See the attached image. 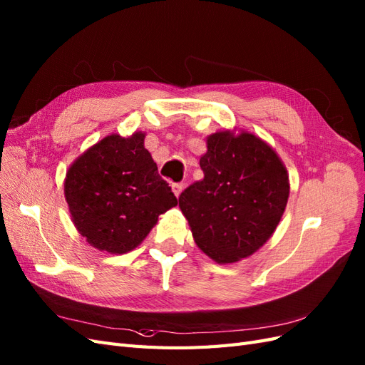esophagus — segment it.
Instances as JSON below:
<instances>
[{
  "instance_id": "esophagus-1",
  "label": "esophagus",
  "mask_w": 365,
  "mask_h": 365,
  "mask_svg": "<svg viewBox=\"0 0 365 365\" xmlns=\"http://www.w3.org/2000/svg\"><path fill=\"white\" fill-rule=\"evenodd\" d=\"M182 191H183V183H174L173 185V192L175 194V197H179Z\"/></svg>"
}]
</instances>
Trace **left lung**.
<instances>
[{
	"mask_svg": "<svg viewBox=\"0 0 365 365\" xmlns=\"http://www.w3.org/2000/svg\"><path fill=\"white\" fill-rule=\"evenodd\" d=\"M203 180L179 197L192 237L217 263H234L262 247L284 212L289 177L275 151L254 134L207 138Z\"/></svg>",
	"mask_w": 365,
	"mask_h": 365,
	"instance_id": "1",
	"label": "left lung"
}]
</instances>
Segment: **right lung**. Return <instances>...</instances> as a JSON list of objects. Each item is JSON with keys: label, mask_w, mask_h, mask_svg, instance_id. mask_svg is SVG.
<instances>
[{"label": "right lung", "mask_w": 365, "mask_h": 365, "mask_svg": "<svg viewBox=\"0 0 365 365\" xmlns=\"http://www.w3.org/2000/svg\"><path fill=\"white\" fill-rule=\"evenodd\" d=\"M143 139V133L127 139L111 134L67 171L64 192L73 223L101 251H131L148 235L158 217L177 205Z\"/></svg>", "instance_id": "1"}]
</instances>
